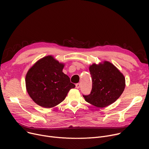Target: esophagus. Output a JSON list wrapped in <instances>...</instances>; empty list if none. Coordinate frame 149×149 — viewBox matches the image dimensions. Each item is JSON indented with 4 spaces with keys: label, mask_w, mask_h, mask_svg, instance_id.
<instances>
[{
    "label": "esophagus",
    "mask_w": 149,
    "mask_h": 149,
    "mask_svg": "<svg viewBox=\"0 0 149 149\" xmlns=\"http://www.w3.org/2000/svg\"><path fill=\"white\" fill-rule=\"evenodd\" d=\"M75 86H76V88L77 89H79L80 88V83H77L75 84Z\"/></svg>",
    "instance_id": "esophagus-1"
}]
</instances>
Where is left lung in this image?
<instances>
[{
    "instance_id": "obj_1",
    "label": "left lung",
    "mask_w": 149,
    "mask_h": 149,
    "mask_svg": "<svg viewBox=\"0 0 149 149\" xmlns=\"http://www.w3.org/2000/svg\"><path fill=\"white\" fill-rule=\"evenodd\" d=\"M92 87L89 95H83L85 101L97 107H104L114 103L125 88L123 75L108 61L93 64L89 67Z\"/></svg>"
}]
</instances>
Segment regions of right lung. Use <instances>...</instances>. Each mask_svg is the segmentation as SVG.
<instances>
[{"label":"right lung","mask_w":149,"mask_h":149,"mask_svg":"<svg viewBox=\"0 0 149 149\" xmlns=\"http://www.w3.org/2000/svg\"><path fill=\"white\" fill-rule=\"evenodd\" d=\"M63 64L52 56L38 60L26 75V87L30 97L45 108L56 106L63 101L69 90L75 85L62 72Z\"/></svg>","instance_id":"obj_1"}]
</instances>
